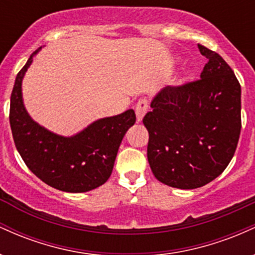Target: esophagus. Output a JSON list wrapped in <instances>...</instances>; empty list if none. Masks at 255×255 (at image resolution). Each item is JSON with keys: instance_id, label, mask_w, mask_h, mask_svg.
<instances>
[{"instance_id": "esophagus-1", "label": "esophagus", "mask_w": 255, "mask_h": 255, "mask_svg": "<svg viewBox=\"0 0 255 255\" xmlns=\"http://www.w3.org/2000/svg\"><path fill=\"white\" fill-rule=\"evenodd\" d=\"M148 109V104L146 99H140L135 105V115H136V121L141 122L142 118L145 116V114L147 113Z\"/></svg>"}]
</instances>
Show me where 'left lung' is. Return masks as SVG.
I'll list each match as a JSON object with an SVG mask.
<instances>
[{
	"label": "left lung",
	"mask_w": 255,
	"mask_h": 255,
	"mask_svg": "<svg viewBox=\"0 0 255 255\" xmlns=\"http://www.w3.org/2000/svg\"><path fill=\"white\" fill-rule=\"evenodd\" d=\"M209 60L200 80L163 87L145 115L147 159L154 177L180 189L203 187L230 163L241 131V86L217 52L198 44Z\"/></svg>",
	"instance_id": "1"
}]
</instances>
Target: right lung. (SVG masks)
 Here are the masks:
<instances>
[{
    "instance_id": "add662e5",
    "label": "right lung",
    "mask_w": 255,
    "mask_h": 255,
    "mask_svg": "<svg viewBox=\"0 0 255 255\" xmlns=\"http://www.w3.org/2000/svg\"><path fill=\"white\" fill-rule=\"evenodd\" d=\"M39 48L17 73L10 96L9 122L16 150L38 178L58 191L84 193L108 181L126 131L135 113L96 120L72 136H63L37 124L26 110L22 80Z\"/></svg>"
}]
</instances>
